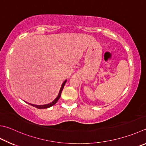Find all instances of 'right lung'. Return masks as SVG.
Listing matches in <instances>:
<instances>
[{"mask_svg":"<svg viewBox=\"0 0 146 146\" xmlns=\"http://www.w3.org/2000/svg\"><path fill=\"white\" fill-rule=\"evenodd\" d=\"M66 82H67V80H65L64 82H63L62 84V86H61V88H60V92L58 93V95L56 98L54 99V100L53 102H51L47 104H45V105H35V104H29H29H30V105H31L32 106L36 107V108H37V109H47V108H49V107L54 106V104H55L57 102L58 100H59V98H60L63 89H64V87L65 86Z\"/></svg>","mask_w":146,"mask_h":146,"instance_id":"1","label":"right lung"}]
</instances>
